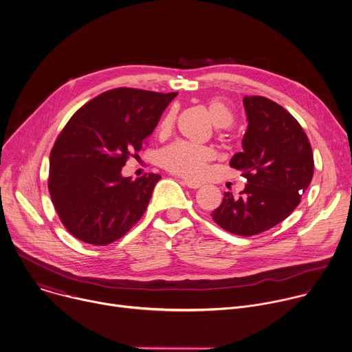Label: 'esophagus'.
I'll return each mask as SVG.
<instances>
[{
    "label": "esophagus",
    "mask_w": 352,
    "mask_h": 352,
    "mask_svg": "<svg viewBox=\"0 0 352 352\" xmlns=\"http://www.w3.org/2000/svg\"><path fill=\"white\" fill-rule=\"evenodd\" d=\"M182 184H184L186 188H189V189H197V188H200V186H201L199 182L189 181V179H184V181H182Z\"/></svg>",
    "instance_id": "esophagus-1"
}]
</instances>
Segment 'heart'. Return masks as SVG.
Listing matches in <instances>:
<instances>
[{
	"mask_svg": "<svg viewBox=\"0 0 352 352\" xmlns=\"http://www.w3.org/2000/svg\"><path fill=\"white\" fill-rule=\"evenodd\" d=\"M207 109L217 127H229L233 122V113L228 104L219 99H211ZM175 122V110L171 109L160 124V134L166 135L171 131ZM214 157V152L207 146H199L189 142H175L166 148L162 153V164L170 173L185 178H200L206 174L207 164Z\"/></svg>",
	"mask_w": 352,
	"mask_h": 352,
	"instance_id": "obj_1",
	"label": "heart"
}]
</instances>
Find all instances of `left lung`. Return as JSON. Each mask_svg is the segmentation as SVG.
Instances as JSON below:
<instances>
[{
    "label": "left lung",
    "instance_id": "8db88e82",
    "mask_svg": "<svg viewBox=\"0 0 352 352\" xmlns=\"http://www.w3.org/2000/svg\"><path fill=\"white\" fill-rule=\"evenodd\" d=\"M248 116L243 151L229 166L248 179L238 197L225 192L211 215L225 230L253 236L287 218L314 175L312 148L300 123L276 102L245 96Z\"/></svg>",
    "mask_w": 352,
    "mask_h": 352
}]
</instances>
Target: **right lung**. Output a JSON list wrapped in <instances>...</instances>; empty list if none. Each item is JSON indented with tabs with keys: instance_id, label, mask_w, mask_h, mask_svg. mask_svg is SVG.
I'll return each instance as SVG.
<instances>
[{
	"instance_id": "obj_1",
	"label": "right lung",
	"mask_w": 352,
	"mask_h": 352,
	"mask_svg": "<svg viewBox=\"0 0 352 352\" xmlns=\"http://www.w3.org/2000/svg\"><path fill=\"white\" fill-rule=\"evenodd\" d=\"M137 88L106 91L67 122L50 155L48 189L65 228L104 246L124 236L144 215L159 174L122 175L177 96Z\"/></svg>"
}]
</instances>
